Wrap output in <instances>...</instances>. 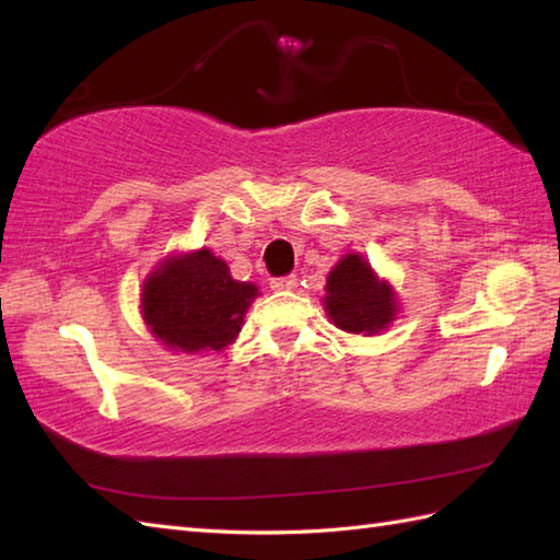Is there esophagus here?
Instances as JSON below:
<instances>
[{
	"label": "esophagus",
	"instance_id": "esophagus-1",
	"mask_svg": "<svg viewBox=\"0 0 560 560\" xmlns=\"http://www.w3.org/2000/svg\"><path fill=\"white\" fill-rule=\"evenodd\" d=\"M295 283H299V279L295 277H277L269 281V287L273 291H291V289H295Z\"/></svg>",
	"mask_w": 560,
	"mask_h": 560
}]
</instances>
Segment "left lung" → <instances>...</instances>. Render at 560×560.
Instances as JSON below:
<instances>
[{
	"label": "left lung",
	"instance_id": "left-lung-1",
	"mask_svg": "<svg viewBox=\"0 0 560 560\" xmlns=\"http://www.w3.org/2000/svg\"><path fill=\"white\" fill-rule=\"evenodd\" d=\"M325 311L335 327L349 335H377L397 315L395 291L380 281L361 255H347L329 271Z\"/></svg>",
	"mask_w": 560,
	"mask_h": 560
}]
</instances>
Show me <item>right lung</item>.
<instances>
[{
  "label": "right lung",
  "instance_id": "obj_1",
  "mask_svg": "<svg viewBox=\"0 0 560 560\" xmlns=\"http://www.w3.org/2000/svg\"><path fill=\"white\" fill-rule=\"evenodd\" d=\"M257 287L235 281L211 249L175 255L149 273L141 315L151 335L183 353L221 351L233 343Z\"/></svg>",
  "mask_w": 560,
  "mask_h": 560
}]
</instances>
